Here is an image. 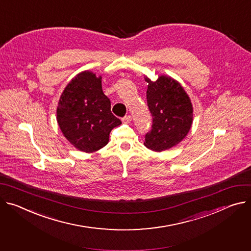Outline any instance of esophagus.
Here are the masks:
<instances>
[{
    "instance_id": "1",
    "label": "esophagus",
    "mask_w": 251,
    "mask_h": 251,
    "mask_svg": "<svg viewBox=\"0 0 251 251\" xmlns=\"http://www.w3.org/2000/svg\"><path fill=\"white\" fill-rule=\"evenodd\" d=\"M131 120H132V117L130 116V115H127V116H125V117H123L122 118V122L123 123H130L131 122Z\"/></svg>"
}]
</instances>
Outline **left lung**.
Returning <instances> with one entry per match:
<instances>
[{
    "mask_svg": "<svg viewBox=\"0 0 251 251\" xmlns=\"http://www.w3.org/2000/svg\"><path fill=\"white\" fill-rule=\"evenodd\" d=\"M148 83L147 104L153 117L144 145L156 152L167 150L185 138L193 120V108L185 90L176 80L160 76Z\"/></svg>",
    "mask_w": 251,
    "mask_h": 251,
    "instance_id": "obj_1",
    "label": "left lung"
}]
</instances>
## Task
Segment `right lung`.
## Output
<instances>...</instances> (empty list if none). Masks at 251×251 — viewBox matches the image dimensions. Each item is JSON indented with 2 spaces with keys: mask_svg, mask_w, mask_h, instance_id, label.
<instances>
[{
  "mask_svg": "<svg viewBox=\"0 0 251 251\" xmlns=\"http://www.w3.org/2000/svg\"><path fill=\"white\" fill-rule=\"evenodd\" d=\"M101 76L84 71L67 85L57 108V121L63 135L75 148L92 153L109 142V134L121 124L111 112L103 93Z\"/></svg>",
  "mask_w": 251,
  "mask_h": 251,
  "instance_id": "add662e5",
  "label": "right lung"
}]
</instances>
